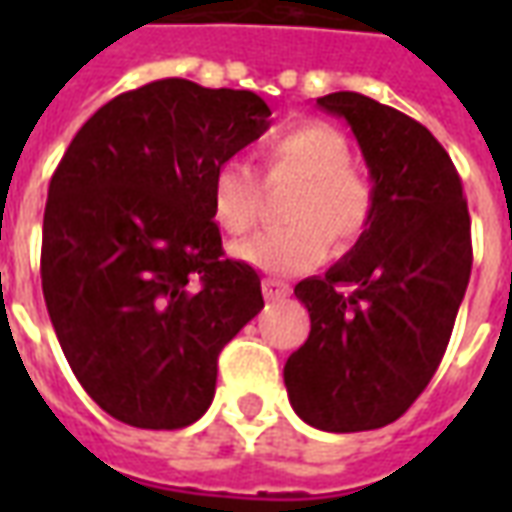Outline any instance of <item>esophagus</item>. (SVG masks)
I'll return each mask as SVG.
<instances>
[{
  "label": "esophagus",
  "instance_id": "esophagus-1",
  "mask_svg": "<svg viewBox=\"0 0 512 512\" xmlns=\"http://www.w3.org/2000/svg\"><path fill=\"white\" fill-rule=\"evenodd\" d=\"M263 293H266L268 301H279L290 296V285L279 282V279H263Z\"/></svg>",
  "mask_w": 512,
  "mask_h": 512
}]
</instances>
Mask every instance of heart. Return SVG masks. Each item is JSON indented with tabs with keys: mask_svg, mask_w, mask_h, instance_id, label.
<instances>
[{
	"mask_svg": "<svg viewBox=\"0 0 512 512\" xmlns=\"http://www.w3.org/2000/svg\"><path fill=\"white\" fill-rule=\"evenodd\" d=\"M263 161L271 175L299 180L285 205L290 227L260 233L235 246L249 266L293 277L326 260L329 249L345 252L367 233L376 200L370 180L351 167V145L321 120L290 123L263 139ZM211 211L224 233L246 235L260 219V186L241 158H224L213 169Z\"/></svg>",
	"mask_w": 512,
	"mask_h": 512,
	"instance_id": "1",
	"label": "heart"
}]
</instances>
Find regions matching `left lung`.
<instances>
[{
  "label": "left lung",
  "mask_w": 512,
  "mask_h": 512,
  "mask_svg": "<svg viewBox=\"0 0 512 512\" xmlns=\"http://www.w3.org/2000/svg\"><path fill=\"white\" fill-rule=\"evenodd\" d=\"M318 106L354 131L376 211L343 260L296 285L310 337L285 362V386L307 425L356 433L403 417L430 384L472 274V222L452 158L422 123L359 93Z\"/></svg>",
  "instance_id": "obj_1"
}]
</instances>
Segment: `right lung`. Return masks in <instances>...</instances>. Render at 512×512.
Listing matches in <instances>:
<instances>
[{"instance_id":"1","label":"right lung","mask_w":512,"mask_h":512,"mask_svg":"<svg viewBox=\"0 0 512 512\" xmlns=\"http://www.w3.org/2000/svg\"><path fill=\"white\" fill-rule=\"evenodd\" d=\"M268 117L249 90L158 79L101 106L54 169L43 296L73 376L109 417L197 422L222 348L263 310L255 268L224 257L211 178Z\"/></svg>"}]
</instances>
